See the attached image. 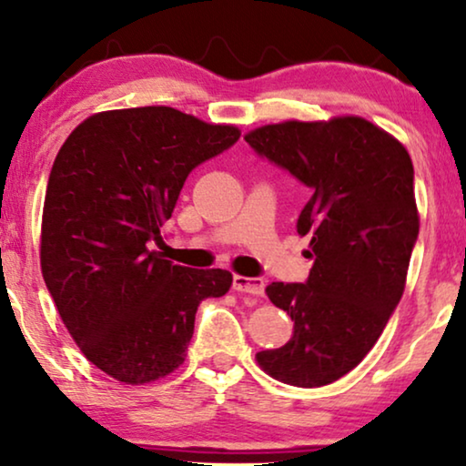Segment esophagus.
I'll return each instance as SVG.
<instances>
[{
    "instance_id": "34e87169",
    "label": "esophagus",
    "mask_w": 466,
    "mask_h": 466,
    "mask_svg": "<svg viewBox=\"0 0 466 466\" xmlns=\"http://www.w3.org/2000/svg\"><path fill=\"white\" fill-rule=\"evenodd\" d=\"M233 289L238 292H248V295H265V279L263 278H246L233 276Z\"/></svg>"
}]
</instances>
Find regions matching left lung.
<instances>
[{
    "label": "left lung",
    "instance_id": "left-lung-1",
    "mask_svg": "<svg viewBox=\"0 0 466 466\" xmlns=\"http://www.w3.org/2000/svg\"><path fill=\"white\" fill-rule=\"evenodd\" d=\"M244 139L311 190L297 220V233L311 239L309 276L267 286L295 329L286 346L263 350L257 360L284 384H333L365 359L403 297L420 231L411 158L356 116L289 120Z\"/></svg>",
    "mask_w": 466,
    "mask_h": 466
}]
</instances>
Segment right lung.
<instances>
[{
	"instance_id": "add662e5",
	"label": "right lung",
	"mask_w": 466,
	"mask_h": 466,
	"mask_svg": "<svg viewBox=\"0 0 466 466\" xmlns=\"http://www.w3.org/2000/svg\"><path fill=\"white\" fill-rule=\"evenodd\" d=\"M239 139L174 107L101 112L76 127L48 176L42 276L59 316L95 367L148 384L184 362L203 299L233 276L188 269L155 250L195 167Z\"/></svg>"
}]
</instances>
